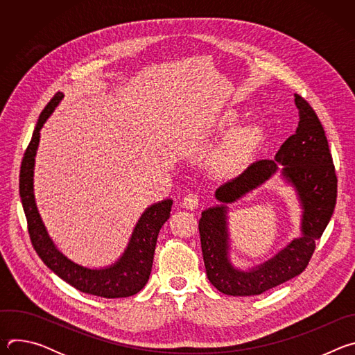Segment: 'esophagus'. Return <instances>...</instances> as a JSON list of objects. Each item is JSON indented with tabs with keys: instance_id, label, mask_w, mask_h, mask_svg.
I'll list each match as a JSON object with an SVG mask.
<instances>
[{
	"instance_id": "esophagus-1",
	"label": "esophagus",
	"mask_w": 355,
	"mask_h": 355,
	"mask_svg": "<svg viewBox=\"0 0 355 355\" xmlns=\"http://www.w3.org/2000/svg\"><path fill=\"white\" fill-rule=\"evenodd\" d=\"M182 208L185 209H189V211H193L199 207V196L196 193H188L182 198V202H181Z\"/></svg>"
}]
</instances>
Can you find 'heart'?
I'll use <instances>...</instances> for the list:
<instances>
[{"mask_svg": "<svg viewBox=\"0 0 355 355\" xmlns=\"http://www.w3.org/2000/svg\"><path fill=\"white\" fill-rule=\"evenodd\" d=\"M237 119H239L237 111L229 110L220 115L219 126L222 128L230 126L236 123ZM254 137H256V133L252 129L241 128L234 130L219 153L220 168L226 173L237 171L243 166L244 160L247 159V155Z\"/></svg>", "mask_w": 355, "mask_h": 355, "instance_id": "b5f03b06", "label": "heart"}]
</instances>
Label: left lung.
<instances>
[{
  "label": "left lung",
  "instance_id": "8db88e82",
  "mask_svg": "<svg viewBox=\"0 0 355 355\" xmlns=\"http://www.w3.org/2000/svg\"><path fill=\"white\" fill-rule=\"evenodd\" d=\"M299 122L274 160L252 163L237 178L215 191L219 205L202 212L199 234L202 256L211 284L225 295H260L299 275L306 268L330 222L337 198V177L323 126L305 99L295 94ZM279 175L295 192L301 208V234L271 259L248 269L230 257L228 205Z\"/></svg>",
  "mask_w": 355,
  "mask_h": 355
}]
</instances>
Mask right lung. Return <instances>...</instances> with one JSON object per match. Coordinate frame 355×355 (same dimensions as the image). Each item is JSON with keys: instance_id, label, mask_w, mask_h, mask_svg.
<instances>
[{"instance_id": "1", "label": "right lung", "mask_w": 355, "mask_h": 355, "mask_svg": "<svg viewBox=\"0 0 355 355\" xmlns=\"http://www.w3.org/2000/svg\"><path fill=\"white\" fill-rule=\"evenodd\" d=\"M64 94L59 91L40 114L32 140L25 151L19 174V195L28 220L33 248L49 270L76 289L101 297H126L137 293L148 281L153 266L155 248L162 226L170 218L173 199H163L144 209L136 222L126 248L116 261L105 267H85L69 259L50 237L33 192L35 157L40 141V129L62 103Z\"/></svg>"}]
</instances>
